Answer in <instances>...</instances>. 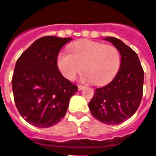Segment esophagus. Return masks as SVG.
I'll return each instance as SVG.
<instances>
[{
    "label": "esophagus",
    "mask_w": 156,
    "mask_h": 156,
    "mask_svg": "<svg viewBox=\"0 0 156 156\" xmlns=\"http://www.w3.org/2000/svg\"><path fill=\"white\" fill-rule=\"evenodd\" d=\"M83 88H84V86H83V85H81V84H78V89L79 90H83Z\"/></svg>",
    "instance_id": "1"
}]
</instances>
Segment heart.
I'll list each match as a JSON object with an SVG mask.
<instances>
[{
  "label": "heart",
  "instance_id": "1",
  "mask_svg": "<svg viewBox=\"0 0 156 156\" xmlns=\"http://www.w3.org/2000/svg\"><path fill=\"white\" fill-rule=\"evenodd\" d=\"M69 51H59L56 61L59 72L70 81L83 69V81L104 84L115 77L121 66L120 51L111 45L83 41L73 44Z\"/></svg>",
  "mask_w": 156,
  "mask_h": 156
}]
</instances>
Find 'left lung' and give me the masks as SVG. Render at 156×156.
I'll list each match as a JSON object with an SVG mask.
<instances>
[{
	"mask_svg": "<svg viewBox=\"0 0 156 156\" xmlns=\"http://www.w3.org/2000/svg\"><path fill=\"white\" fill-rule=\"evenodd\" d=\"M119 50L121 66L114 79L95 90L89 103L96 119L110 125L122 123L136 113L143 93L144 72L136 52L114 37L105 38Z\"/></svg>",
	"mask_w": 156,
	"mask_h": 156,
	"instance_id": "left-lung-1",
	"label": "left lung"
}]
</instances>
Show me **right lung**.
<instances>
[{
  "label": "right lung",
  "mask_w": 156,
  "mask_h": 156,
  "mask_svg": "<svg viewBox=\"0 0 156 156\" xmlns=\"http://www.w3.org/2000/svg\"><path fill=\"white\" fill-rule=\"evenodd\" d=\"M72 38L45 36L35 41L16 61L12 88L16 108L28 123L49 128L66 115L78 86L62 76L57 55Z\"/></svg>",
  "instance_id": "add662e5"
}]
</instances>
